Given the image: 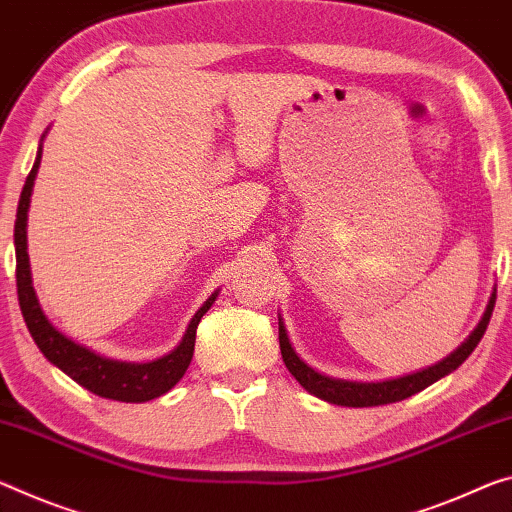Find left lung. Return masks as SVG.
<instances>
[{"label":"left lung","mask_w":512,"mask_h":512,"mask_svg":"<svg viewBox=\"0 0 512 512\" xmlns=\"http://www.w3.org/2000/svg\"><path fill=\"white\" fill-rule=\"evenodd\" d=\"M494 300H497V294H492L488 310H485L481 323L478 328L469 335V339L462 344L456 353H451L449 358L437 362L435 367H428L424 371L412 373V376L405 378H396V380H385V383H348V380H335L328 376H321L319 371H314L312 367L298 358L294 348L289 344L287 330L280 321V353L282 360H285L287 369L291 376H294L300 385H303L307 392L319 396V399L335 403V405H348V408H369V405H385V403H396L408 399V396L421 392L428 385H433L435 380H440L446 373H451L453 369H458L462 362H465L469 355H472L474 348L481 342V337L488 330L490 316L494 310Z\"/></svg>","instance_id":"left-lung-1"}]
</instances>
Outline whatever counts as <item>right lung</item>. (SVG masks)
<instances>
[{"mask_svg": "<svg viewBox=\"0 0 512 512\" xmlns=\"http://www.w3.org/2000/svg\"><path fill=\"white\" fill-rule=\"evenodd\" d=\"M40 154H43V145L38 148L34 168L27 175V182H24V189L20 193L18 202V216H15V259H18V266H15V280H18V300L20 310L24 316V323L34 337L36 346L40 353L45 355L47 360L56 364L63 373L86 387L88 392L97 396H104V399L113 401H125V403H143L150 399H157V396L166 394L170 387L180 383L184 371L189 369L191 358H193V346H196V330L198 323L205 312L212 307L216 300V294L207 300L205 305L200 307L193 316L189 328L184 332V339L180 346L175 348L173 353H168L166 358L154 360L148 364H132V362H118L102 358L88 348L79 346L61 335L47 316L40 310L34 287H31V271H29V255H27V212H29V198L31 189H34V180L40 166Z\"/></svg>", "mask_w": 512, "mask_h": 512, "instance_id": "1", "label": "right lung"}]
</instances>
